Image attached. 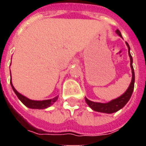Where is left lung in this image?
Masks as SVG:
<instances>
[{"mask_svg": "<svg viewBox=\"0 0 146 146\" xmlns=\"http://www.w3.org/2000/svg\"><path fill=\"white\" fill-rule=\"evenodd\" d=\"M116 33L120 37L122 38L121 33L118 29L116 30ZM127 46L128 48V54H129V59H130V67L132 70V80L130 84H129L128 89L124 93L121 95L120 97L117 98L115 99H113L107 103H101V102H94L89 100L87 98H85L86 102L87 104L91 108L93 111H98V112H102V113H112L117 112L126 105L127 102H129V98L131 97L133 92L134 89V82H135V73H134L133 66V57L130 54V48L127 42H126Z\"/></svg>", "mask_w": 146, "mask_h": 146, "instance_id": "left-lung-1", "label": "left lung"}]
</instances>
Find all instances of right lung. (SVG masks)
<instances>
[{
	"instance_id": "add662e5",
	"label": "right lung",
	"mask_w": 146,
	"mask_h": 146,
	"mask_svg": "<svg viewBox=\"0 0 146 146\" xmlns=\"http://www.w3.org/2000/svg\"><path fill=\"white\" fill-rule=\"evenodd\" d=\"M10 76H11V73H10ZM10 85H11V87H12L13 90L15 92V94L17 95V96L18 97L21 102L24 105H26L27 108L32 109H45L48 108V107L51 106L55 102H57V100L58 99V96H56V97L53 98L51 99H48V100H43V101H35V100H31L28 98H26V96H23L22 94H20L19 92L16 90L13 86L12 81L10 80Z\"/></svg>"
}]
</instances>
